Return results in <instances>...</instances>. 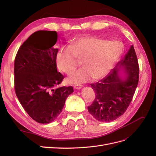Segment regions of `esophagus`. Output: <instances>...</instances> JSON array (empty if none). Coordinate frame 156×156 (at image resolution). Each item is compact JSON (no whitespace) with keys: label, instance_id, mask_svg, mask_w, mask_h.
Returning <instances> with one entry per match:
<instances>
[{"label":"esophagus","instance_id":"esophagus-1","mask_svg":"<svg viewBox=\"0 0 156 156\" xmlns=\"http://www.w3.org/2000/svg\"><path fill=\"white\" fill-rule=\"evenodd\" d=\"M82 85L81 84H77V85H75L74 86V88L76 89V90H79V89H81L82 88Z\"/></svg>","mask_w":156,"mask_h":156}]
</instances>
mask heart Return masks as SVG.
Instances as JSON below:
<instances>
[{
  "mask_svg": "<svg viewBox=\"0 0 156 156\" xmlns=\"http://www.w3.org/2000/svg\"><path fill=\"white\" fill-rule=\"evenodd\" d=\"M124 46L118 40L107 41L96 36L79 37L59 49L56 56L58 68L70 74L76 69L78 59L82 60L83 68L70 75L71 83H85L105 77L123 53Z\"/></svg>",
  "mask_w": 156,
  "mask_h": 156,
  "instance_id": "obj_1",
  "label": "heart"
}]
</instances>
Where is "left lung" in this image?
I'll return each mask as SVG.
<instances>
[{
  "mask_svg": "<svg viewBox=\"0 0 156 156\" xmlns=\"http://www.w3.org/2000/svg\"><path fill=\"white\" fill-rule=\"evenodd\" d=\"M118 64L119 67L113 68L100 82L90 84L96 96L88 111L98 121L111 122L123 115L137 87L139 67L133 45ZM121 69L125 73L124 78L119 74Z\"/></svg>",
  "mask_w": 156,
  "mask_h": 156,
  "instance_id": "obj_1",
  "label": "left lung"
}]
</instances>
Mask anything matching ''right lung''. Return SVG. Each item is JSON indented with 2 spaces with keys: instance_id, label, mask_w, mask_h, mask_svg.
Instances as JSON below:
<instances>
[{
  "instance_id": "right-lung-1",
  "label": "right lung",
  "mask_w": 156,
  "mask_h": 156,
  "mask_svg": "<svg viewBox=\"0 0 156 156\" xmlns=\"http://www.w3.org/2000/svg\"><path fill=\"white\" fill-rule=\"evenodd\" d=\"M56 31L35 32L19 49L14 62L16 96L28 115L40 124L54 121L73 92L71 86L58 87L64 76L56 68Z\"/></svg>"
}]
</instances>
